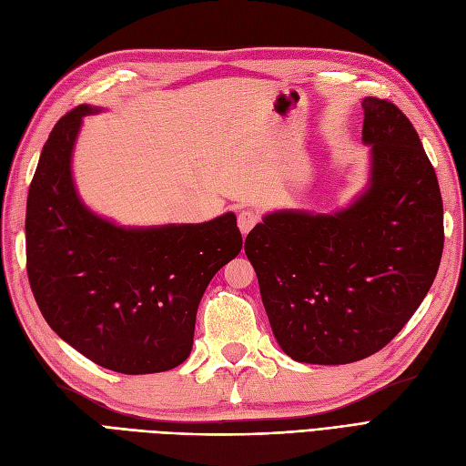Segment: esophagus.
<instances>
[{
  "label": "esophagus",
  "mask_w": 466,
  "mask_h": 466,
  "mask_svg": "<svg viewBox=\"0 0 466 466\" xmlns=\"http://www.w3.org/2000/svg\"><path fill=\"white\" fill-rule=\"evenodd\" d=\"M258 221H260L258 211L248 209V208L238 211V216H237V225H238V229H241L243 235H247L252 228H255V225H257Z\"/></svg>",
  "instance_id": "obj_1"
}]
</instances>
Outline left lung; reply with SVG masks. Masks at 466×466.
<instances>
[{
  "instance_id": "8db88e82",
  "label": "left lung",
  "mask_w": 466,
  "mask_h": 466,
  "mask_svg": "<svg viewBox=\"0 0 466 466\" xmlns=\"http://www.w3.org/2000/svg\"><path fill=\"white\" fill-rule=\"evenodd\" d=\"M361 106L368 188L336 214H268L245 241L276 340L301 363L342 365L385 348L441 262V192L412 122L385 98Z\"/></svg>"
}]
</instances>
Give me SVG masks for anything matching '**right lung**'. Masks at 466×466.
<instances>
[{"mask_svg":"<svg viewBox=\"0 0 466 466\" xmlns=\"http://www.w3.org/2000/svg\"><path fill=\"white\" fill-rule=\"evenodd\" d=\"M79 105L54 126L26 200V274L42 317L105 370L159 373L190 356L196 311L243 247L235 214L206 223L120 228L79 200L72 153Z\"/></svg>","mask_w":466,"mask_h":466,"instance_id":"right-lung-1","label":"right lung"}]
</instances>
